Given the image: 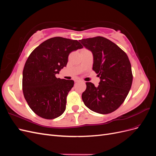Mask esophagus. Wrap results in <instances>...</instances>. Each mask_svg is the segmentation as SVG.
<instances>
[{
  "label": "esophagus",
  "instance_id": "1",
  "mask_svg": "<svg viewBox=\"0 0 156 156\" xmlns=\"http://www.w3.org/2000/svg\"><path fill=\"white\" fill-rule=\"evenodd\" d=\"M74 81L75 82H79V81H81V79H79L78 78H76V79H74Z\"/></svg>",
  "mask_w": 156,
  "mask_h": 156
}]
</instances>
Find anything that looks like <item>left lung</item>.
<instances>
[{
  "label": "left lung",
  "instance_id": "obj_1",
  "mask_svg": "<svg viewBox=\"0 0 156 156\" xmlns=\"http://www.w3.org/2000/svg\"><path fill=\"white\" fill-rule=\"evenodd\" d=\"M94 56L93 70L101 81L96 87L87 82L82 100L88 108L100 114L116 111L128 94L133 81L131 63L125 52L111 40L96 36L80 40Z\"/></svg>",
  "mask_w": 156,
  "mask_h": 156
}]
</instances>
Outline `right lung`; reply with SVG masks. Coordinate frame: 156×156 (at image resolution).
<instances>
[{
    "label": "right lung",
    "mask_w": 156,
    "mask_h": 156,
    "mask_svg": "<svg viewBox=\"0 0 156 156\" xmlns=\"http://www.w3.org/2000/svg\"><path fill=\"white\" fill-rule=\"evenodd\" d=\"M83 48L77 40L54 37L37 46L28 57L23 72V92L37 116L54 119L64 112L74 81L55 75L66 66L71 52Z\"/></svg>",
    "instance_id": "1"
}]
</instances>
